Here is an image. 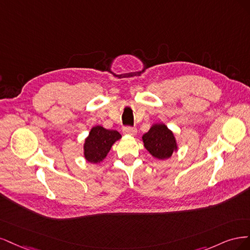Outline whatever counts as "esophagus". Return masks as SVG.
Returning <instances> with one entry per match:
<instances>
[{
    "mask_svg": "<svg viewBox=\"0 0 250 250\" xmlns=\"http://www.w3.org/2000/svg\"><path fill=\"white\" fill-rule=\"evenodd\" d=\"M124 133L126 135H130V136H135L137 134V128L126 126L124 128Z\"/></svg>",
    "mask_w": 250,
    "mask_h": 250,
    "instance_id": "1",
    "label": "esophagus"
}]
</instances>
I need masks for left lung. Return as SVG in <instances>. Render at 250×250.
Instances as JSON below:
<instances>
[{"instance_id":"1","label":"left lung","mask_w":250,"mask_h":250,"mask_svg":"<svg viewBox=\"0 0 250 250\" xmlns=\"http://www.w3.org/2000/svg\"><path fill=\"white\" fill-rule=\"evenodd\" d=\"M142 141L149 154L158 160L169 159L179 146L173 132L164 124H154L147 133L142 136Z\"/></svg>"}]
</instances>
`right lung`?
Returning a JSON list of instances; mask_svg holds the SVG:
<instances>
[{
	"instance_id": "add662e5",
	"label": "right lung",
	"mask_w": 250,
	"mask_h": 250,
	"mask_svg": "<svg viewBox=\"0 0 250 250\" xmlns=\"http://www.w3.org/2000/svg\"><path fill=\"white\" fill-rule=\"evenodd\" d=\"M122 139L115 130H107L102 125L93 126L83 144L84 158L91 164H99L107 157L112 146Z\"/></svg>"
}]
</instances>
